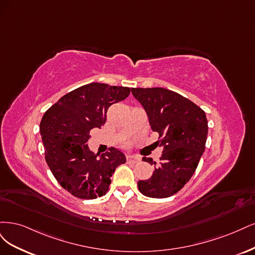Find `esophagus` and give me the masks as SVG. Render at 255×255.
I'll return each instance as SVG.
<instances>
[{
    "label": "esophagus",
    "instance_id": "obj_1",
    "mask_svg": "<svg viewBox=\"0 0 255 255\" xmlns=\"http://www.w3.org/2000/svg\"><path fill=\"white\" fill-rule=\"evenodd\" d=\"M127 162L135 164V163H138V162H139V158H138V157H136V155H131V154H128V155H127Z\"/></svg>",
    "mask_w": 255,
    "mask_h": 255
}]
</instances>
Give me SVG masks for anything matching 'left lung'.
Instances as JSON below:
<instances>
[{
  "label": "left lung",
  "mask_w": 255,
  "mask_h": 255,
  "mask_svg": "<svg viewBox=\"0 0 255 255\" xmlns=\"http://www.w3.org/2000/svg\"><path fill=\"white\" fill-rule=\"evenodd\" d=\"M142 105L152 131H157L163 147L160 162L143 157L154 165L152 176L137 182L138 191L152 198H166L188 182L205 149L208 120L198 106L164 88H132Z\"/></svg>",
  "instance_id": "1"
}]
</instances>
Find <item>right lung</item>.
<instances>
[{
  "mask_svg": "<svg viewBox=\"0 0 255 255\" xmlns=\"http://www.w3.org/2000/svg\"><path fill=\"white\" fill-rule=\"evenodd\" d=\"M129 94L128 87L88 84L62 96L41 120L47 165L58 183L77 198L105 195L114 170L126 162L118 148L100 155L89 149L88 142L90 131L105 124L109 107Z\"/></svg>",
  "mask_w": 255,
  "mask_h": 255,
  "instance_id": "1",
  "label": "right lung"
}]
</instances>
